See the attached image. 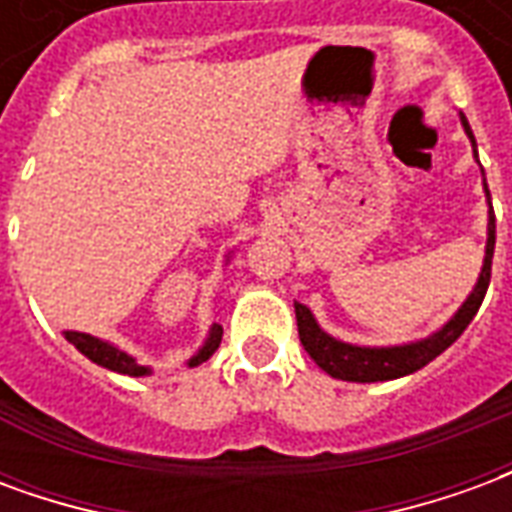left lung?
Instances as JSON below:
<instances>
[{"label":"left lung","instance_id":"1","mask_svg":"<svg viewBox=\"0 0 512 512\" xmlns=\"http://www.w3.org/2000/svg\"><path fill=\"white\" fill-rule=\"evenodd\" d=\"M463 128L474 142V134L466 117ZM477 153V150H474ZM488 194V186H485ZM494 244H496V219L494 208L488 216V244H485V263L480 271V279L474 285L472 296L463 301V307L455 312V318L450 323H444L439 332L430 334L428 340H419L411 345H395V348H359V345H348L334 340L326 332H321V326L315 323L312 312L304 304H296V323H299V340L304 345V351L315 359V365L326 370L332 378L340 381H356V384H370V381H392V378L408 376L417 373L419 367H425L433 362L441 351H447L472 323V318L480 310V304L485 299V290L491 282V260H494Z\"/></svg>","mask_w":512,"mask_h":512}]
</instances>
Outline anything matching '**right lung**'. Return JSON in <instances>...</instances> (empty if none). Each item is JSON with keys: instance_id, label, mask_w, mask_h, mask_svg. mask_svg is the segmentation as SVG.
<instances>
[{"instance_id": "right-lung-1", "label": "right lung", "mask_w": 512, "mask_h": 512, "mask_svg": "<svg viewBox=\"0 0 512 512\" xmlns=\"http://www.w3.org/2000/svg\"><path fill=\"white\" fill-rule=\"evenodd\" d=\"M65 340L76 345L87 359H93L95 365L106 367V370H115V373H123V376H147V367L136 365L134 359H131L128 354H123L120 348L104 343V340H98V337H93V334L65 332ZM219 343H222V326H219V323H213L211 334H208V340H205V345L200 348V354L191 356L189 359V367L200 365V362H205V359H211L213 351L219 348Z\"/></svg>"}]
</instances>
